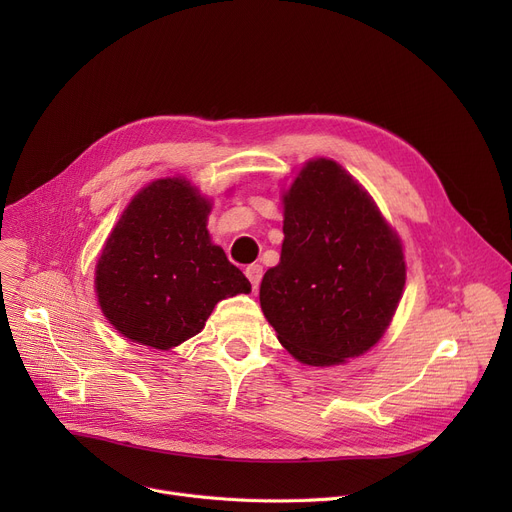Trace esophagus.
Wrapping results in <instances>:
<instances>
[{
    "label": "esophagus",
    "mask_w": 512,
    "mask_h": 512,
    "mask_svg": "<svg viewBox=\"0 0 512 512\" xmlns=\"http://www.w3.org/2000/svg\"><path fill=\"white\" fill-rule=\"evenodd\" d=\"M245 274H247V278H249L253 290H257V288H259V282H261V276H263V267H261V265H249L247 270H245Z\"/></svg>",
    "instance_id": "1"
}]
</instances>
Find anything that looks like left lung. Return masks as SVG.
<instances>
[{
	"label": "left lung",
	"mask_w": 512,
	"mask_h": 512,
	"mask_svg": "<svg viewBox=\"0 0 512 512\" xmlns=\"http://www.w3.org/2000/svg\"><path fill=\"white\" fill-rule=\"evenodd\" d=\"M284 242L259 288L263 315L301 363L328 367L367 353L407 280L396 232L340 164L311 159L284 193Z\"/></svg>",
	"instance_id": "8db88e82"
}]
</instances>
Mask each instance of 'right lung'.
Listing matches in <instances>:
<instances>
[{
    "mask_svg": "<svg viewBox=\"0 0 512 512\" xmlns=\"http://www.w3.org/2000/svg\"><path fill=\"white\" fill-rule=\"evenodd\" d=\"M211 203L184 178L134 195L95 270L103 315L128 340L168 351L199 334L222 299L251 282L207 232Z\"/></svg>",
    "mask_w": 512,
    "mask_h": 512,
    "instance_id": "add662e5",
    "label": "right lung"
}]
</instances>
